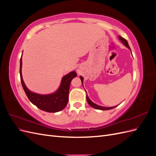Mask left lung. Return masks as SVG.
Returning <instances> with one entry per match:
<instances>
[{
    "mask_svg": "<svg viewBox=\"0 0 156 156\" xmlns=\"http://www.w3.org/2000/svg\"><path fill=\"white\" fill-rule=\"evenodd\" d=\"M119 40L121 41L122 43L126 47V48H128V49L131 51V49H130L129 46V45H128V43H127V40H126V39H124V37H121L120 36H119ZM80 79H81V83H82V84H83V80H84L83 77L82 76H80ZM85 91H86V90H85ZM86 93H87V92H86ZM87 102H88V103L90 106H91L92 107H93V108H96V109H99V110H102V111L109 110V109H112V108H115V107H116L118 106V105H117V106L111 107H102V106H100V105H98L96 104V103H94V102H92L90 100V98H88V95H87Z\"/></svg>",
    "mask_w": 156,
    "mask_h": 156,
    "instance_id": "1",
    "label": "left lung"
}]
</instances>
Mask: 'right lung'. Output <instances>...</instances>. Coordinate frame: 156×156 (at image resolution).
I'll return each instance as SVG.
<instances>
[{"mask_svg":"<svg viewBox=\"0 0 156 156\" xmlns=\"http://www.w3.org/2000/svg\"><path fill=\"white\" fill-rule=\"evenodd\" d=\"M23 54V53H22ZM22 56L20 59V77L23 89L30 101L40 109L48 112H56L62 111L68 101L69 90L72 80L77 77L75 71L64 75L61 80L60 85L57 90L49 94H39L30 91L23 81L21 73Z\"/></svg>","mask_w":156,"mask_h":156,"instance_id":"right-lung-1","label":"right lung"}]
</instances>
